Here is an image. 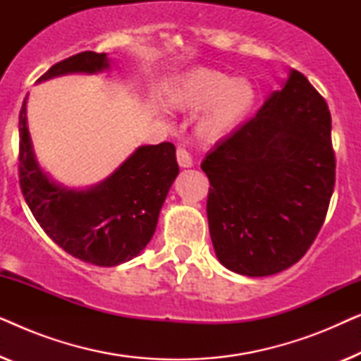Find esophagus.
Returning a JSON list of instances; mask_svg holds the SVG:
<instances>
[{
	"label": "esophagus",
	"mask_w": 361,
	"mask_h": 361,
	"mask_svg": "<svg viewBox=\"0 0 361 361\" xmlns=\"http://www.w3.org/2000/svg\"><path fill=\"white\" fill-rule=\"evenodd\" d=\"M177 162H179L180 167H192V166H194L192 156L185 149H182V147L177 149Z\"/></svg>",
	"instance_id": "esophagus-1"
}]
</instances>
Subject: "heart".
<instances>
[{"label": "heart", "instance_id": "obj_1", "mask_svg": "<svg viewBox=\"0 0 361 361\" xmlns=\"http://www.w3.org/2000/svg\"><path fill=\"white\" fill-rule=\"evenodd\" d=\"M174 108L199 111L195 131L205 141H220L235 133L253 113L258 93L248 78L236 77L215 68L197 67L185 72L167 92ZM162 120L169 118L166 108L156 106Z\"/></svg>", "mask_w": 361, "mask_h": 361}]
</instances>
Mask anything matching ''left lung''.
Segmentation results:
<instances>
[{
	"mask_svg": "<svg viewBox=\"0 0 361 361\" xmlns=\"http://www.w3.org/2000/svg\"><path fill=\"white\" fill-rule=\"evenodd\" d=\"M330 131L327 103L289 68L258 115L205 156L209 230L226 269L271 276L310 248L335 185Z\"/></svg>",
	"mask_w": 361,
	"mask_h": 361,
	"instance_id": "8db88e82",
	"label": "left lung"
}]
</instances>
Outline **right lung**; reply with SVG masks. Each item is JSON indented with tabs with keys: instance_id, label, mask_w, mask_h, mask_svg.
Returning a JSON list of instances; mask_svg holds the SVG:
<instances>
[{
	"instance_id": "1",
	"label": "right lung",
	"mask_w": 361,
	"mask_h": 361,
	"mask_svg": "<svg viewBox=\"0 0 361 361\" xmlns=\"http://www.w3.org/2000/svg\"><path fill=\"white\" fill-rule=\"evenodd\" d=\"M108 68L105 52L87 51L52 66L37 83ZM26 105L27 97L19 113V184L37 224L54 243L85 263L118 266L140 255L154 235L162 204L179 174L174 145L136 147L106 179L87 189H71L39 164Z\"/></svg>"
}]
</instances>
